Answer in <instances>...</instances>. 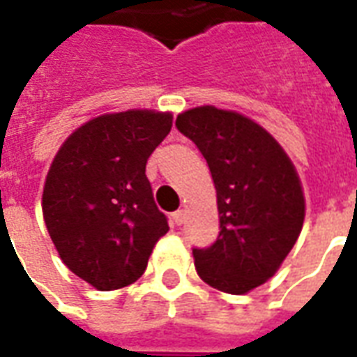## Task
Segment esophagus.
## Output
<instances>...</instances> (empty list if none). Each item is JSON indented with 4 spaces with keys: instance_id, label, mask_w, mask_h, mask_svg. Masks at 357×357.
<instances>
[{
    "instance_id": "obj_1",
    "label": "esophagus",
    "mask_w": 357,
    "mask_h": 357,
    "mask_svg": "<svg viewBox=\"0 0 357 357\" xmlns=\"http://www.w3.org/2000/svg\"><path fill=\"white\" fill-rule=\"evenodd\" d=\"M172 222H174V225L183 224V222H185V212H183V210H178V212H174V214H172Z\"/></svg>"
}]
</instances>
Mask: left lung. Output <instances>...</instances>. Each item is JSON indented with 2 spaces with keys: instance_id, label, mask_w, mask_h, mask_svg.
<instances>
[{
  "instance_id": "obj_1",
  "label": "left lung",
  "mask_w": 357,
  "mask_h": 357,
  "mask_svg": "<svg viewBox=\"0 0 357 357\" xmlns=\"http://www.w3.org/2000/svg\"><path fill=\"white\" fill-rule=\"evenodd\" d=\"M208 164L220 212V235L193 248L204 283L245 294L273 277L298 239L304 193L281 145L239 112L197 107L176 118Z\"/></svg>"
}]
</instances>
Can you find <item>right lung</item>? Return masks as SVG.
Wrapping results in <instances>:
<instances>
[{
  "mask_svg": "<svg viewBox=\"0 0 357 357\" xmlns=\"http://www.w3.org/2000/svg\"><path fill=\"white\" fill-rule=\"evenodd\" d=\"M170 112L126 110L80 126L51 162L42 210L66 268L97 291L135 283L168 220L145 176Z\"/></svg>",
  "mask_w": 357,
  "mask_h": 357,
  "instance_id": "add662e5",
  "label": "right lung"
}]
</instances>
